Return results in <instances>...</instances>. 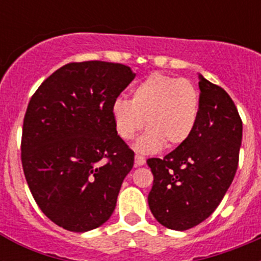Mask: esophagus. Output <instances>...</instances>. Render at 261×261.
Wrapping results in <instances>:
<instances>
[{"mask_svg":"<svg viewBox=\"0 0 261 261\" xmlns=\"http://www.w3.org/2000/svg\"><path fill=\"white\" fill-rule=\"evenodd\" d=\"M136 166H142L145 165V158H142L141 155H138V154H136V161H135Z\"/></svg>","mask_w":261,"mask_h":261,"instance_id":"esophagus-1","label":"esophagus"}]
</instances>
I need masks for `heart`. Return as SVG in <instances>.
Here are the masks:
<instances>
[{
    "label": "heart",
    "instance_id": "obj_1",
    "mask_svg": "<svg viewBox=\"0 0 261 261\" xmlns=\"http://www.w3.org/2000/svg\"><path fill=\"white\" fill-rule=\"evenodd\" d=\"M199 93L190 81L153 73L136 85L132 99L117 98L112 105L116 132L132 140L145 125L137 149L155 153L165 144L176 147L191 137L199 119Z\"/></svg>",
    "mask_w": 261,
    "mask_h": 261
}]
</instances>
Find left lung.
I'll list each match as a JSON object with an SVG mask.
<instances>
[{
	"label": "left lung",
	"instance_id": "obj_1",
	"mask_svg": "<svg viewBox=\"0 0 261 261\" xmlns=\"http://www.w3.org/2000/svg\"><path fill=\"white\" fill-rule=\"evenodd\" d=\"M199 119L191 137L161 158L146 161L154 176L149 208L161 225L192 229L222 201L235 176L242 119L222 87L199 75Z\"/></svg>",
	"mask_w": 261,
	"mask_h": 261
}]
</instances>
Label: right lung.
Wrapping results in <instances>:
<instances>
[{"label": "right lung", "instance_id": "obj_1", "mask_svg": "<svg viewBox=\"0 0 261 261\" xmlns=\"http://www.w3.org/2000/svg\"><path fill=\"white\" fill-rule=\"evenodd\" d=\"M135 77L117 62H70L30 99L23 172L40 211L62 229L89 231L114 213L135 153L117 135L112 105Z\"/></svg>", "mask_w": 261, "mask_h": 261}]
</instances>
